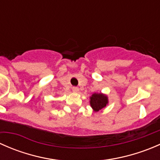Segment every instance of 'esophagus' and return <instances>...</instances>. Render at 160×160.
Instances as JSON below:
<instances>
[{"instance_id": "34e87169", "label": "esophagus", "mask_w": 160, "mask_h": 160, "mask_svg": "<svg viewBox=\"0 0 160 160\" xmlns=\"http://www.w3.org/2000/svg\"><path fill=\"white\" fill-rule=\"evenodd\" d=\"M72 90L74 93H77V92L79 91V88H77V87H73V88H72Z\"/></svg>"}]
</instances>
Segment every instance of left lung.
Here are the masks:
<instances>
[{"mask_svg": "<svg viewBox=\"0 0 160 160\" xmlns=\"http://www.w3.org/2000/svg\"><path fill=\"white\" fill-rule=\"evenodd\" d=\"M90 104L93 111H101L108 104V98L103 93H93L90 97Z\"/></svg>", "mask_w": 160, "mask_h": 160, "instance_id": "left-lung-1", "label": "left lung"}]
</instances>
